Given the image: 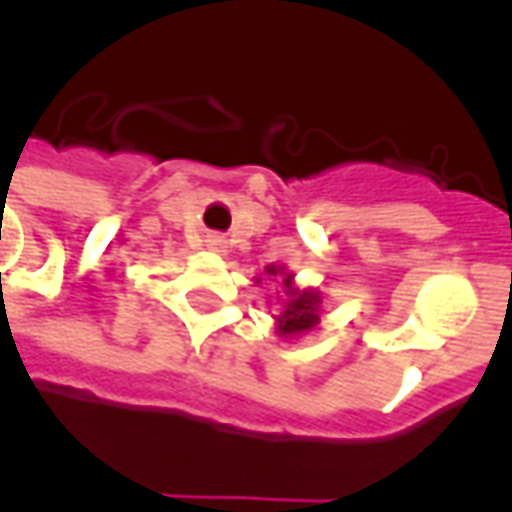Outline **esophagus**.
I'll return each mask as SVG.
<instances>
[{
	"label": "esophagus",
	"instance_id": "1",
	"mask_svg": "<svg viewBox=\"0 0 512 512\" xmlns=\"http://www.w3.org/2000/svg\"><path fill=\"white\" fill-rule=\"evenodd\" d=\"M205 246H208L211 252H224V238L222 235H208V238H205Z\"/></svg>",
	"mask_w": 512,
	"mask_h": 512
}]
</instances>
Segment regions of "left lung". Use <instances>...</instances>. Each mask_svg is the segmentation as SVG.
<instances>
[{
    "label": "left lung",
    "mask_w": 512,
    "mask_h": 512,
    "mask_svg": "<svg viewBox=\"0 0 512 512\" xmlns=\"http://www.w3.org/2000/svg\"><path fill=\"white\" fill-rule=\"evenodd\" d=\"M268 277H282L288 299L282 304V312L277 315V332L282 337H299L318 326L321 321V293L318 290H301L293 285V274H288L282 266H268Z\"/></svg>",
    "instance_id": "left-lung-1"
}]
</instances>
